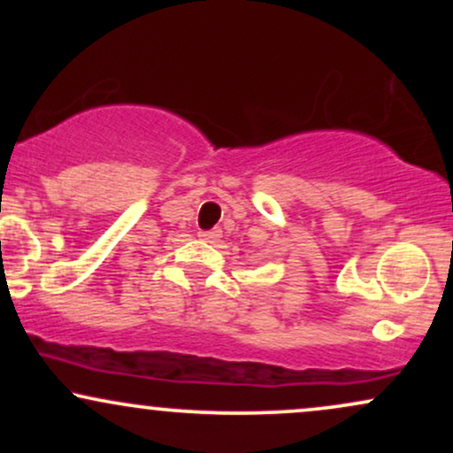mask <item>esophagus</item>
Masks as SVG:
<instances>
[{
    "instance_id": "34e87169",
    "label": "esophagus",
    "mask_w": 453,
    "mask_h": 453,
    "mask_svg": "<svg viewBox=\"0 0 453 453\" xmlns=\"http://www.w3.org/2000/svg\"><path fill=\"white\" fill-rule=\"evenodd\" d=\"M219 236H221V230L200 232V238H202V241H206V242H215V241H219Z\"/></svg>"
}]
</instances>
